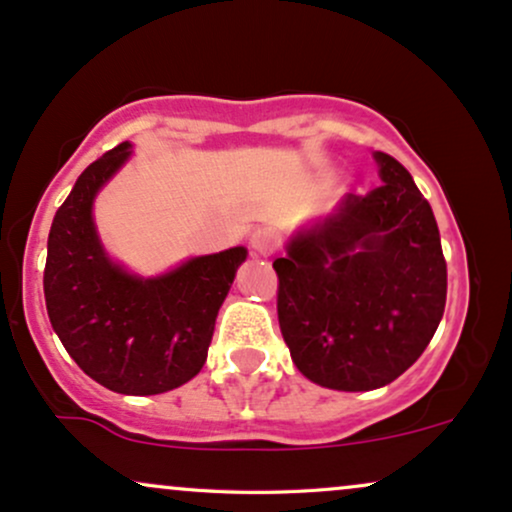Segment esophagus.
Wrapping results in <instances>:
<instances>
[{"mask_svg": "<svg viewBox=\"0 0 512 512\" xmlns=\"http://www.w3.org/2000/svg\"><path fill=\"white\" fill-rule=\"evenodd\" d=\"M249 244H251V251H254V254L271 256L275 251V246H278V237H275L271 229H256V232L251 234Z\"/></svg>", "mask_w": 512, "mask_h": 512, "instance_id": "34e87169", "label": "esophagus"}]
</instances>
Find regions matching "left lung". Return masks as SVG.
Masks as SVG:
<instances>
[{
  "mask_svg": "<svg viewBox=\"0 0 512 512\" xmlns=\"http://www.w3.org/2000/svg\"><path fill=\"white\" fill-rule=\"evenodd\" d=\"M382 186L348 193L275 258L292 363L338 392H370L421 358L447 297L438 222L411 174L377 152Z\"/></svg>",
  "mask_w": 512,
  "mask_h": 512,
  "instance_id": "left-lung-1",
  "label": "left lung"
}]
</instances>
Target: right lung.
<instances>
[{"label":"right lung","instance_id":"right-lung-1","mask_svg":"<svg viewBox=\"0 0 512 512\" xmlns=\"http://www.w3.org/2000/svg\"><path fill=\"white\" fill-rule=\"evenodd\" d=\"M128 157L123 142L86 166L55 212L43 292L50 324L74 363L111 392L147 396L181 387L205 365L217 312L246 249L191 258L149 280L108 261L91 203Z\"/></svg>","mask_w":512,"mask_h":512}]
</instances>
